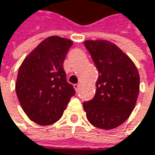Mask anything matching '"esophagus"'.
<instances>
[{"mask_svg":"<svg viewBox=\"0 0 155 155\" xmlns=\"http://www.w3.org/2000/svg\"><path fill=\"white\" fill-rule=\"evenodd\" d=\"M73 87H74V89L76 90V92H77V91H79V89H80V84H74Z\"/></svg>","mask_w":155,"mask_h":155,"instance_id":"obj_1","label":"esophagus"}]
</instances>
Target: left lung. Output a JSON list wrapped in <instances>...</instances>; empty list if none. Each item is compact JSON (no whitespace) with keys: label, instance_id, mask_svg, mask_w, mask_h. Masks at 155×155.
Instances as JSON below:
<instances>
[{"label":"left lung","instance_id":"left-lung-1","mask_svg":"<svg viewBox=\"0 0 155 155\" xmlns=\"http://www.w3.org/2000/svg\"><path fill=\"white\" fill-rule=\"evenodd\" d=\"M84 45L99 71L94 98L84 103L86 117L97 128L114 129L135 107L140 91L138 70L131 58L110 41L87 40Z\"/></svg>","mask_w":155,"mask_h":155}]
</instances>
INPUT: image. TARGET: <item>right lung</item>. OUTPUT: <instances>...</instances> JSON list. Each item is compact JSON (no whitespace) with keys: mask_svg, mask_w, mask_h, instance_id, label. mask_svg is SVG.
Here are the masks:
<instances>
[{"mask_svg":"<svg viewBox=\"0 0 155 155\" xmlns=\"http://www.w3.org/2000/svg\"><path fill=\"white\" fill-rule=\"evenodd\" d=\"M72 41L50 36L21 62L15 83L20 104L28 118L39 125L61 119L75 92L66 81L63 61Z\"/></svg>","mask_w":155,"mask_h":155,"instance_id":"1","label":"right lung"}]
</instances>
